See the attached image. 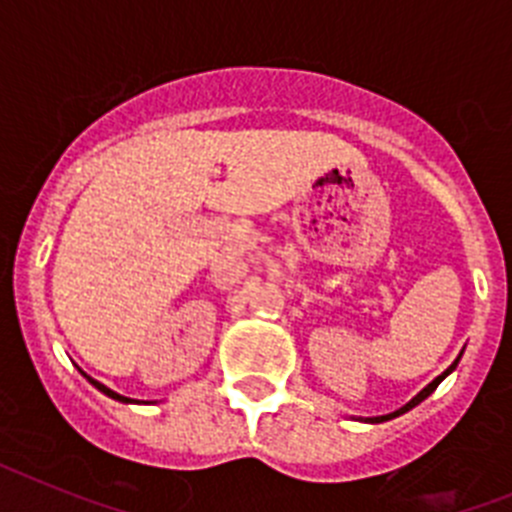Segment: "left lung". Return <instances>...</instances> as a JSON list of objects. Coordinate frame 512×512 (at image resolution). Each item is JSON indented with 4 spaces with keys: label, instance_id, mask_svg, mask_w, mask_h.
I'll return each mask as SVG.
<instances>
[{
    "label": "left lung",
    "instance_id": "8db88e82",
    "mask_svg": "<svg viewBox=\"0 0 512 512\" xmlns=\"http://www.w3.org/2000/svg\"><path fill=\"white\" fill-rule=\"evenodd\" d=\"M459 359H461V356H459ZM459 359H456V361H454V364H451V366H449V369H446V372H443V374H441V377H436V379H433V382H431V384H428V387H425V390H420V392H418V395H415V397H413V400H410V402H408V405H402V408H400V410H395V413H390V415H382V418H369V423H382V420H390V418H397V415H402V413H408V410H410V408H415V405H420V402H423V400H425V397L431 395V392H433V390H436L438 384H441V382H443V377H446V374H451V372H454V369H456V364H459Z\"/></svg>",
    "mask_w": 512,
    "mask_h": 512
}]
</instances>
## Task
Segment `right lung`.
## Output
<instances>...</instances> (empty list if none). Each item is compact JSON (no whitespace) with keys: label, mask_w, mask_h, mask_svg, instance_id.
<instances>
[{"label":"right lung","mask_w":512,"mask_h":512,"mask_svg":"<svg viewBox=\"0 0 512 512\" xmlns=\"http://www.w3.org/2000/svg\"><path fill=\"white\" fill-rule=\"evenodd\" d=\"M84 377H87V374H84ZM87 379H89V382L94 384V387H97L99 392H104V395H107V397H112V400H120V402H135V400H128V397L117 395V392H112L110 387H104V384H102V382H97V379H92V377H87Z\"/></svg>","instance_id":"obj_1"}]
</instances>
